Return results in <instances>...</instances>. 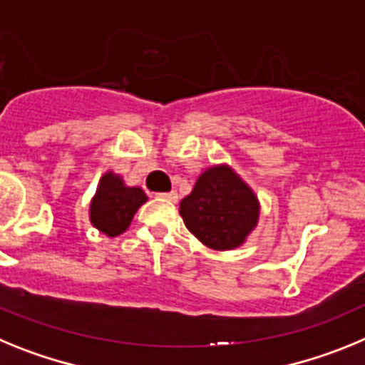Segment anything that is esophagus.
<instances>
[{
    "instance_id": "esophagus-1",
    "label": "esophagus",
    "mask_w": 365,
    "mask_h": 365,
    "mask_svg": "<svg viewBox=\"0 0 365 365\" xmlns=\"http://www.w3.org/2000/svg\"><path fill=\"white\" fill-rule=\"evenodd\" d=\"M158 196H160V198H163V200H167V202H176V200H178V195H176V192H174V191L161 192V195H158Z\"/></svg>"
}]
</instances>
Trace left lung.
<instances>
[{
	"instance_id": "1",
	"label": "left lung",
	"mask_w": 365,
	"mask_h": 365,
	"mask_svg": "<svg viewBox=\"0 0 365 365\" xmlns=\"http://www.w3.org/2000/svg\"><path fill=\"white\" fill-rule=\"evenodd\" d=\"M180 215L202 244L224 252L240 246L257 226L259 200L227 165H217L198 176L180 202Z\"/></svg>"
}]
</instances>
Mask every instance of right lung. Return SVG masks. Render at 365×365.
Instances as JSON below:
<instances>
[{
	"instance_id": "1",
	"label": "right lung",
	"mask_w": 365,
	"mask_h": 365,
	"mask_svg": "<svg viewBox=\"0 0 365 365\" xmlns=\"http://www.w3.org/2000/svg\"><path fill=\"white\" fill-rule=\"evenodd\" d=\"M147 202V195L139 187H126L121 176L106 173L90 205V220L108 237L121 235L130 226L135 211Z\"/></svg>"
}]
</instances>
